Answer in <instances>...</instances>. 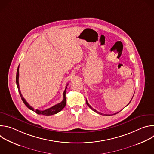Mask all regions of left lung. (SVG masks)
Masks as SVG:
<instances>
[{
    "mask_svg": "<svg viewBox=\"0 0 154 154\" xmlns=\"http://www.w3.org/2000/svg\"><path fill=\"white\" fill-rule=\"evenodd\" d=\"M132 98H133V97H132ZM131 100H130V102H131ZM130 102L128 103V104H129V103H130ZM86 104H87V105H88V106H89V107H90V108H91V109H92V110H93V111H94V112H95L96 113H99V114H100V115H103L102 113H99V112H97V110H96V109H95L93 108H92V107H91V106L90 105V104H89L88 103L87 100H86ZM119 112H118L117 113H118ZM116 113H115V114H113V115H116ZM106 115V116H110V115Z\"/></svg>",
    "mask_w": 154,
    "mask_h": 154,
    "instance_id": "1",
    "label": "left lung"
}]
</instances>
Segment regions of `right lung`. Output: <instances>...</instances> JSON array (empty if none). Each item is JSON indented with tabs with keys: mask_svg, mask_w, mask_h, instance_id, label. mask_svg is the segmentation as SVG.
Here are the masks:
<instances>
[{
	"mask_svg": "<svg viewBox=\"0 0 154 154\" xmlns=\"http://www.w3.org/2000/svg\"><path fill=\"white\" fill-rule=\"evenodd\" d=\"M19 66L17 68V72H16V85H17V89L19 93V94L20 96V97L23 100V102L24 103V104L27 106V108H29L31 110L35 112V113H36L38 115H45V116H50V115H53L55 114L58 113V112H60V111H61L62 109L64 108V106H66V88H67V86L66 87L65 90L63 93V100H62V102H61L60 103L55 105L54 106L45 109V110H39V109H34V108L33 107H32L27 102V101L25 100V99L23 97V95H22L20 89H19Z\"/></svg>",
	"mask_w": 154,
	"mask_h": 154,
	"instance_id": "1",
	"label": "right lung"
}]
</instances>
